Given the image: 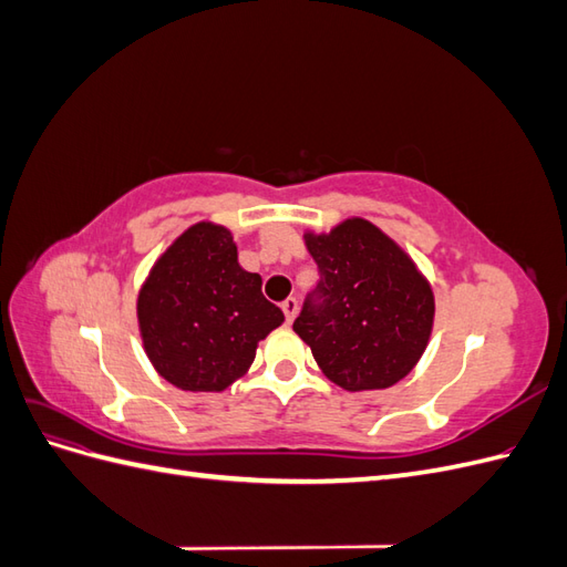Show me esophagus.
I'll list each match as a JSON object with an SVG mask.
<instances>
[{
  "mask_svg": "<svg viewBox=\"0 0 567 567\" xmlns=\"http://www.w3.org/2000/svg\"><path fill=\"white\" fill-rule=\"evenodd\" d=\"M281 310H284V315H286V321L290 323L296 319V315H298V300L296 298H286L284 302H281Z\"/></svg>",
  "mask_w": 567,
  "mask_h": 567,
  "instance_id": "1",
  "label": "esophagus"
}]
</instances>
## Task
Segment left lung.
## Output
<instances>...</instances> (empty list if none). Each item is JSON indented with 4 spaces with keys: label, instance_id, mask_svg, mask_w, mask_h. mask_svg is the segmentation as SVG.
<instances>
[{
    "label": "left lung",
    "instance_id": "1",
    "mask_svg": "<svg viewBox=\"0 0 567 567\" xmlns=\"http://www.w3.org/2000/svg\"><path fill=\"white\" fill-rule=\"evenodd\" d=\"M319 265L317 302L293 331L321 373L348 392L383 390L419 364L435 321V296L411 255L373 221L348 217L331 231L305 229Z\"/></svg>",
    "mask_w": 567,
    "mask_h": 567
}]
</instances>
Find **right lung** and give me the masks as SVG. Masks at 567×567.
I'll return each mask as SVG.
<instances>
[{
  "label": "right lung",
  "instance_id": "1",
  "mask_svg": "<svg viewBox=\"0 0 567 567\" xmlns=\"http://www.w3.org/2000/svg\"><path fill=\"white\" fill-rule=\"evenodd\" d=\"M142 346L167 383L221 392L250 369L257 342L284 323L262 277L238 265L231 229L196 221L153 262L136 296Z\"/></svg>",
  "mask_w": 567,
  "mask_h": 567
}]
</instances>
